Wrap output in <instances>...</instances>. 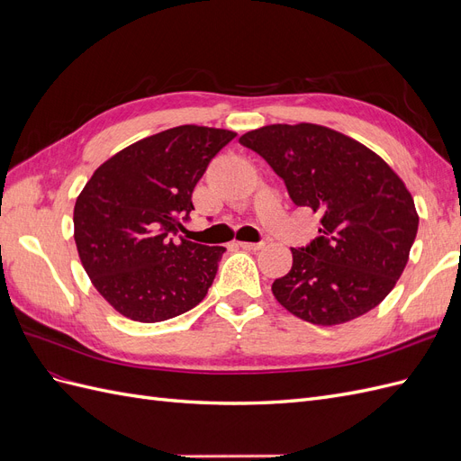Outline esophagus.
Returning <instances> with one entry per match:
<instances>
[{
    "instance_id": "obj_1",
    "label": "esophagus",
    "mask_w": 461,
    "mask_h": 461,
    "mask_svg": "<svg viewBox=\"0 0 461 461\" xmlns=\"http://www.w3.org/2000/svg\"><path fill=\"white\" fill-rule=\"evenodd\" d=\"M236 246L248 249V252H258V249L263 248V242H236Z\"/></svg>"
}]
</instances>
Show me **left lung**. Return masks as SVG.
Here are the masks:
<instances>
[{"label": "left lung", "mask_w": 461, "mask_h": 461, "mask_svg": "<svg viewBox=\"0 0 461 461\" xmlns=\"http://www.w3.org/2000/svg\"><path fill=\"white\" fill-rule=\"evenodd\" d=\"M285 180L292 202L321 213L319 236L292 248L276 302L308 323H348L376 308L406 269L420 215L390 165L329 127L267 124L240 136Z\"/></svg>", "instance_id": "left-lung-1"}]
</instances>
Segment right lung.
<instances>
[{
	"label": "right lung",
	"mask_w": 461,
	"mask_h": 461,
	"mask_svg": "<svg viewBox=\"0 0 461 461\" xmlns=\"http://www.w3.org/2000/svg\"><path fill=\"white\" fill-rule=\"evenodd\" d=\"M236 132L183 124L142 138L104 161L75 203L82 267L102 298L140 323L185 313L213 285L222 246L180 236L192 192Z\"/></svg>",
	"instance_id": "1"
}]
</instances>
